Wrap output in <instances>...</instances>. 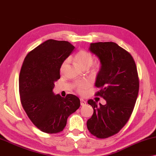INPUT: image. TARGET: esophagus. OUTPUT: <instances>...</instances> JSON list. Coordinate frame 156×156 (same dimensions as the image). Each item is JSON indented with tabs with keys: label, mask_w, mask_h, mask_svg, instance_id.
Returning <instances> with one entry per match:
<instances>
[{
	"label": "esophagus",
	"mask_w": 156,
	"mask_h": 156,
	"mask_svg": "<svg viewBox=\"0 0 156 156\" xmlns=\"http://www.w3.org/2000/svg\"><path fill=\"white\" fill-rule=\"evenodd\" d=\"M80 103H81V106H84V105H86V100H83V99H82V98H81V99H80Z\"/></svg>",
	"instance_id": "34e87169"
}]
</instances>
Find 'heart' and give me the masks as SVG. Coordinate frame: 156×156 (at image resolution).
<instances>
[{
	"mask_svg": "<svg viewBox=\"0 0 156 156\" xmlns=\"http://www.w3.org/2000/svg\"><path fill=\"white\" fill-rule=\"evenodd\" d=\"M75 60L80 66L83 68H88L90 67L93 71L98 72L101 68V63L99 61H93V56L91 53L86 50L81 49L76 52L75 55ZM68 64V59H66L61 63L60 70L61 73L66 70ZM91 85V83L89 80H83L76 81L74 83V88L75 90L80 94H84L89 87Z\"/></svg>",
	"mask_w": 156,
	"mask_h": 156,
	"instance_id": "obj_1",
	"label": "heart"
}]
</instances>
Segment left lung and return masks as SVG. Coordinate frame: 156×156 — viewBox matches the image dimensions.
Listing matches in <instances>:
<instances>
[{
    "label": "left lung",
    "instance_id": "1",
    "mask_svg": "<svg viewBox=\"0 0 156 156\" xmlns=\"http://www.w3.org/2000/svg\"><path fill=\"white\" fill-rule=\"evenodd\" d=\"M90 51L99 58L101 69L98 74L95 95L107 104L98 105L88 100L93 114L87 121L93 136L105 139L116 135L130 119L138 96L140 81L137 69L131 54L112 42L91 43Z\"/></svg>",
    "mask_w": 156,
    "mask_h": 156
}]
</instances>
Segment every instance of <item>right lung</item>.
<instances>
[{
  "label": "right lung",
  "mask_w": 156,
  "mask_h": 156,
  "mask_svg": "<svg viewBox=\"0 0 156 156\" xmlns=\"http://www.w3.org/2000/svg\"><path fill=\"white\" fill-rule=\"evenodd\" d=\"M74 49L68 41L48 40L30 51L21 66V103L32 123L45 133L63 131L68 116L80 107L76 95L62 98L52 91L55 81L61 77V63Z\"/></svg>",
  "instance_id": "right-lung-1"
}]
</instances>
